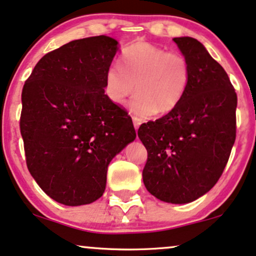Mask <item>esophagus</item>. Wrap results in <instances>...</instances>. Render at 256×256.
Returning a JSON list of instances; mask_svg holds the SVG:
<instances>
[{
  "label": "esophagus",
  "mask_w": 256,
  "mask_h": 256,
  "mask_svg": "<svg viewBox=\"0 0 256 256\" xmlns=\"http://www.w3.org/2000/svg\"><path fill=\"white\" fill-rule=\"evenodd\" d=\"M133 123H134V128L138 130V127H140V124H141V120L136 118V116H133Z\"/></svg>",
  "instance_id": "esophagus-1"
}]
</instances>
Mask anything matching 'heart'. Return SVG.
<instances>
[{
  "mask_svg": "<svg viewBox=\"0 0 256 256\" xmlns=\"http://www.w3.org/2000/svg\"><path fill=\"white\" fill-rule=\"evenodd\" d=\"M190 82L191 66L182 53L138 41L122 52L121 68L110 65L106 68L104 94L122 106L136 90L132 110L138 116H150L178 106Z\"/></svg>",
  "mask_w": 256,
  "mask_h": 256,
  "instance_id": "obj_1",
  "label": "heart"
}]
</instances>
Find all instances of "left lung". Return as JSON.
Returning <instances> with one entry per match:
<instances>
[{
	"label": "left lung",
	"instance_id": "obj_1",
	"mask_svg": "<svg viewBox=\"0 0 256 256\" xmlns=\"http://www.w3.org/2000/svg\"><path fill=\"white\" fill-rule=\"evenodd\" d=\"M191 66L182 102L162 118L140 126L147 150V191L172 204L190 203L215 186L236 138L238 96L224 68L198 40L174 38Z\"/></svg>",
	"mask_w": 256,
	"mask_h": 256
}]
</instances>
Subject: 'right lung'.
I'll return each mask as SVG.
<instances>
[{
  "label": "right lung",
  "mask_w": 256,
  "mask_h": 256,
  "mask_svg": "<svg viewBox=\"0 0 256 256\" xmlns=\"http://www.w3.org/2000/svg\"><path fill=\"white\" fill-rule=\"evenodd\" d=\"M118 41H70L38 62L22 89L20 130L28 171L47 196L70 206L102 197L108 165L135 140L124 108L104 94Z\"/></svg>",
  "instance_id": "1"
}]
</instances>
